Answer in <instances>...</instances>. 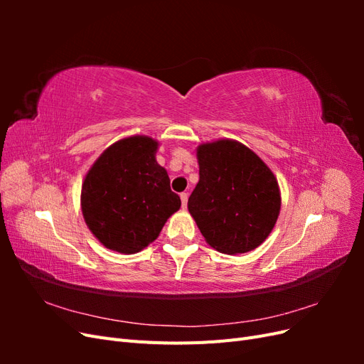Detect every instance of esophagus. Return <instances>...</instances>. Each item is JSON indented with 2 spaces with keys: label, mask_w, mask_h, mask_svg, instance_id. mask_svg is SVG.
I'll list each match as a JSON object with an SVG mask.
<instances>
[{
  "label": "esophagus",
  "mask_w": 364,
  "mask_h": 364,
  "mask_svg": "<svg viewBox=\"0 0 364 364\" xmlns=\"http://www.w3.org/2000/svg\"><path fill=\"white\" fill-rule=\"evenodd\" d=\"M181 200H182V208L186 209V205H188V194L181 193Z\"/></svg>",
  "instance_id": "obj_1"
}]
</instances>
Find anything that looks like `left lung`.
<instances>
[{
	"label": "left lung",
	"mask_w": 364,
	"mask_h": 364,
	"mask_svg": "<svg viewBox=\"0 0 364 364\" xmlns=\"http://www.w3.org/2000/svg\"><path fill=\"white\" fill-rule=\"evenodd\" d=\"M199 183L188 211L209 246L245 253L269 237L281 209L279 186L270 168L237 141L220 139L197 149Z\"/></svg>",
	"instance_id": "8db88e82"
}]
</instances>
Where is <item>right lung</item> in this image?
Returning <instances> with one entry per match:
<instances>
[{"label": "right lung", "mask_w": 364, "mask_h": 364, "mask_svg": "<svg viewBox=\"0 0 364 364\" xmlns=\"http://www.w3.org/2000/svg\"><path fill=\"white\" fill-rule=\"evenodd\" d=\"M158 142L130 136L106 149L82 185V213L107 249L136 253L156 240L181 208L170 178L156 162Z\"/></svg>", "instance_id": "1"}]
</instances>
